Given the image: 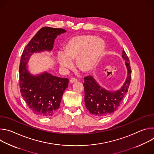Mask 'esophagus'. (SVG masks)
<instances>
[{
	"mask_svg": "<svg viewBox=\"0 0 154 154\" xmlns=\"http://www.w3.org/2000/svg\"><path fill=\"white\" fill-rule=\"evenodd\" d=\"M77 81V79H75V78H71V80H70V82L71 83H74V82H75Z\"/></svg>",
	"mask_w": 154,
	"mask_h": 154,
	"instance_id": "obj_1",
	"label": "esophagus"
}]
</instances>
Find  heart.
<instances>
[{
	"mask_svg": "<svg viewBox=\"0 0 154 154\" xmlns=\"http://www.w3.org/2000/svg\"><path fill=\"white\" fill-rule=\"evenodd\" d=\"M105 43L100 38L90 35H82L69 39L63 48V54L58 57L60 66L64 68L71 66V61L76 59V65L82 71L88 72L94 69L102 57Z\"/></svg>",
	"mask_w": 154,
	"mask_h": 154,
	"instance_id": "1",
	"label": "heart"
}]
</instances>
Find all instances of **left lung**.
<instances>
[{
    "label": "left lung",
    "mask_w": 154,
    "mask_h": 154,
    "mask_svg": "<svg viewBox=\"0 0 154 154\" xmlns=\"http://www.w3.org/2000/svg\"><path fill=\"white\" fill-rule=\"evenodd\" d=\"M122 57L125 60L128 74L120 90L116 91H107L100 87L92 76L84 77L85 106L90 113L97 117H105L114 113L128 91L131 81V70L129 58L124 51L122 52Z\"/></svg>",
    "instance_id": "1"
}]
</instances>
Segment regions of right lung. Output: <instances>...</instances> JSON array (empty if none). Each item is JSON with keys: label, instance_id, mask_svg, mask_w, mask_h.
I'll use <instances>...</instances> for the list:
<instances>
[{"label": "right lung", "instance_id": "1", "mask_svg": "<svg viewBox=\"0 0 154 154\" xmlns=\"http://www.w3.org/2000/svg\"><path fill=\"white\" fill-rule=\"evenodd\" d=\"M66 32L63 29L41 28L24 48L19 64L20 91L30 110L41 117L54 115L60 107L69 79L54 76L47 72L33 76L28 71L26 64L32 54L53 49L56 37Z\"/></svg>", "mask_w": 154, "mask_h": 154}]
</instances>
